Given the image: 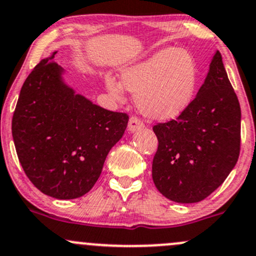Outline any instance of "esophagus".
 <instances>
[{"label": "esophagus", "instance_id": "esophagus-1", "mask_svg": "<svg viewBox=\"0 0 256 256\" xmlns=\"http://www.w3.org/2000/svg\"><path fill=\"white\" fill-rule=\"evenodd\" d=\"M144 128V124L142 122L141 120L137 119L135 116L130 118V120H128V128L130 132H135V131L141 130V128Z\"/></svg>", "mask_w": 256, "mask_h": 256}]
</instances>
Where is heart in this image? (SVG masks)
<instances>
[{"instance_id":"1","label":"heart","mask_w":256,"mask_h":256,"mask_svg":"<svg viewBox=\"0 0 256 256\" xmlns=\"http://www.w3.org/2000/svg\"><path fill=\"white\" fill-rule=\"evenodd\" d=\"M120 80L112 74L104 77L108 93L114 100H122L128 90L135 93L136 106L142 115L166 121L182 115L192 103L198 68L186 50L163 48L144 60L122 67Z\"/></svg>"}]
</instances>
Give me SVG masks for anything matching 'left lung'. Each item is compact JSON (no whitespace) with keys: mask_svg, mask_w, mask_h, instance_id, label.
I'll use <instances>...</instances> for the list:
<instances>
[{"mask_svg":"<svg viewBox=\"0 0 256 256\" xmlns=\"http://www.w3.org/2000/svg\"><path fill=\"white\" fill-rule=\"evenodd\" d=\"M240 119L238 98L216 51L205 82L185 112L153 126L158 150L152 178L158 192L179 204L211 195L238 160Z\"/></svg>","mask_w":256,"mask_h":256,"instance_id":"obj_1","label":"left lung"}]
</instances>
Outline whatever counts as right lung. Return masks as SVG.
<instances>
[{
	"mask_svg": "<svg viewBox=\"0 0 256 256\" xmlns=\"http://www.w3.org/2000/svg\"><path fill=\"white\" fill-rule=\"evenodd\" d=\"M55 52L34 67L20 90L12 136L24 173L42 194L71 200L87 194L128 116L77 94L64 80Z\"/></svg>",
	"mask_w": 256,
	"mask_h": 256,
	"instance_id": "add662e5",
	"label": "right lung"
}]
</instances>
